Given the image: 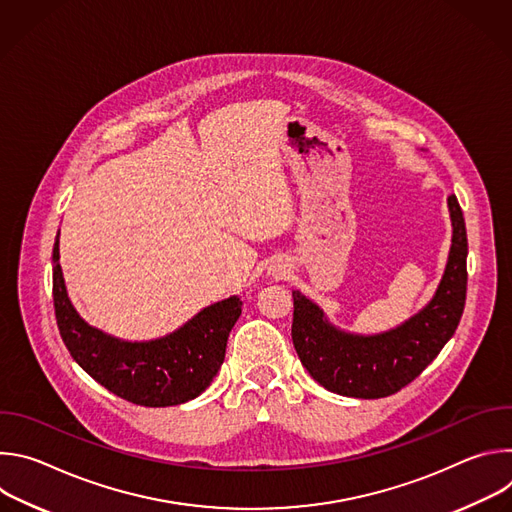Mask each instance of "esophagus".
Here are the masks:
<instances>
[{"label": "esophagus", "mask_w": 512, "mask_h": 512, "mask_svg": "<svg viewBox=\"0 0 512 512\" xmlns=\"http://www.w3.org/2000/svg\"><path fill=\"white\" fill-rule=\"evenodd\" d=\"M283 273H285V265H283V267L279 265V267L275 269V275H283Z\"/></svg>", "instance_id": "obj_1"}]
</instances>
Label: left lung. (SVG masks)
I'll return each instance as SVG.
<instances>
[{
    "label": "left lung",
    "instance_id": "8db88e82",
    "mask_svg": "<svg viewBox=\"0 0 512 512\" xmlns=\"http://www.w3.org/2000/svg\"><path fill=\"white\" fill-rule=\"evenodd\" d=\"M448 204L454 237L446 273L433 300L403 326L377 336L344 334L324 320L316 304L294 291L291 338L306 371L324 389L358 399L389 397L419 377L454 336L466 304L468 237L454 194Z\"/></svg>",
    "mask_w": 512,
    "mask_h": 512
}]
</instances>
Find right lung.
<instances>
[{"instance_id":"add662e5","label":"right lung","mask_w":512,"mask_h":512,"mask_svg":"<svg viewBox=\"0 0 512 512\" xmlns=\"http://www.w3.org/2000/svg\"><path fill=\"white\" fill-rule=\"evenodd\" d=\"M58 239L52 251V298L64 346L79 367L113 395L143 407L180 405L198 397L225 360L229 332L241 316L233 296L198 312L174 334L152 342H123L85 324L70 306Z\"/></svg>"}]
</instances>
